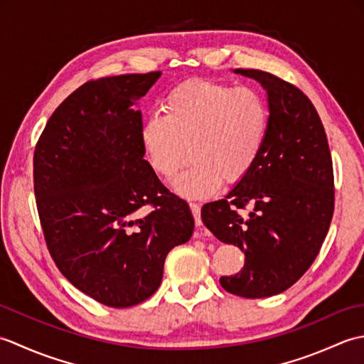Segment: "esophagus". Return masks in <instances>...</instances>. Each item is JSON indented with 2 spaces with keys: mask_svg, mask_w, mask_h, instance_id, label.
I'll return each mask as SVG.
<instances>
[{
  "mask_svg": "<svg viewBox=\"0 0 364 364\" xmlns=\"http://www.w3.org/2000/svg\"><path fill=\"white\" fill-rule=\"evenodd\" d=\"M191 206V211L194 214V219H196V225L200 227L202 225V218H200V213H202V208H200L198 203H189Z\"/></svg>",
  "mask_w": 364,
  "mask_h": 364,
  "instance_id": "esophagus-1",
  "label": "esophagus"
}]
</instances>
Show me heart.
<instances>
[{"label": "heart", "instance_id": "b5f03b06", "mask_svg": "<svg viewBox=\"0 0 364 364\" xmlns=\"http://www.w3.org/2000/svg\"><path fill=\"white\" fill-rule=\"evenodd\" d=\"M162 115H151L139 139L154 173L170 180L186 198L214 194L220 183L235 184L252 172L266 144L270 111L264 95L210 80H191L162 100Z\"/></svg>", "mask_w": 364, "mask_h": 364}]
</instances>
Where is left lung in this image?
<instances>
[{
  "mask_svg": "<svg viewBox=\"0 0 364 364\" xmlns=\"http://www.w3.org/2000/svg\"><path fill=\"white\" fill-rule=\"evenodd\" d=\"M235 73L267 92L269 133L252 172L225 198L206 203L202 220L245 255L241 272L220 277L222 288L261 299L291 288L318 257L333 218V166L319 114L304 92L267 72ZM245 205L249 215L237 211Z\"/></svg>",
  "mask_w": 364,
  "mask_h": 364,
  "instance_id": "8db88e82",
  "label": "left lung"
}]
</instances>
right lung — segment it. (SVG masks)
I'll return each mask as SVG.
<instances>
[{
  "label": "right lung",
  "mask_w": 364,
  "mask_h": 364,
  "mask_svg": "<svg viewBox=\"0 0 364 364\" xmlns=\"http://www.w3.org/2000/svg\"><path fill=\"white\" fill-rule=\"evenodd\" d=\"M161 72L89 81L53 112L34 151V194L60 272L100 304L127 308L159 288L167 253L194 231L189 205L144 159L139 100ZM146 204L154 211L144 215Z\"/></svg>",
  "instance_id": "add662e5"
}]
</instances>
